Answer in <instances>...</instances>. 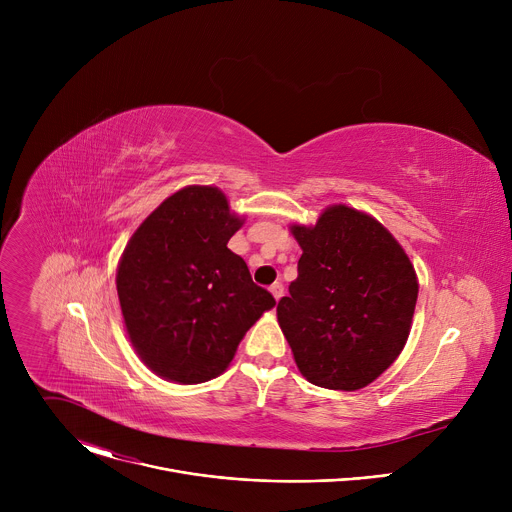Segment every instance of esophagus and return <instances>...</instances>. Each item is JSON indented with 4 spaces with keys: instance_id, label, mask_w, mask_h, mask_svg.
I'll return each instance as SVG.
<instances>
[{
    "instance_id": "esophagus-1",
    "label": "esophagus",
    "mask_w": 512,
    "mask_h": 512,
    "mask_svg": "<svg viewBox=\"0 0 512 512\" xmlns=\"http://www.w3.org/2000/svg\"><path fill=\"white\" fill-rule=\"evenodd\" d=\"M269 291H271V296H273L275 300H281V296H283V285L277 281V283H273V285L269 287Z\"/></svg>"
}]
</instances>
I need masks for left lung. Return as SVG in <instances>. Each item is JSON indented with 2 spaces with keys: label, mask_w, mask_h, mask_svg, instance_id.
Returning a JSON list of instances; mask_svg holds the SVG:
<instances>
[{
  "label": "left lung",
  "mask_w": 512,
  "mask_h": 512,
  "mask_svg": "<svg viewBox=\"0 0 512 512\" xmlns=\"http://www.w3.org/2000/svg\"><path fill=\"white\" fill-rule=\"evenodd\" d=\"M302 247L298 279L277 322L300 373L318 387L356 391L401 354L417 304V275L371 214L328 206L314 227L291 225Z\"/></svg>",
  "instance_id": "1"
}]
</instances>
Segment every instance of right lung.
Listing matches in <instances>:
<instances>
[{
	"mask_svg": "<svg viewBox=\"0 0 512 512\" xmlns=\"http://www.w3.org/2000/svg\"><path fill=\"white\" fill-rule=\"evenodd\" d=\"M243 221L218 188L186 186L129 239L117 296L135 352L158 377L180 385L218 377L245 332L275 306L227 247Z\"/></svg>",
	"mask_w": 512,
	"mask_h": 512,
	"instance_id": "obj_1",
	"label": "right lung"
}]
</instances>
